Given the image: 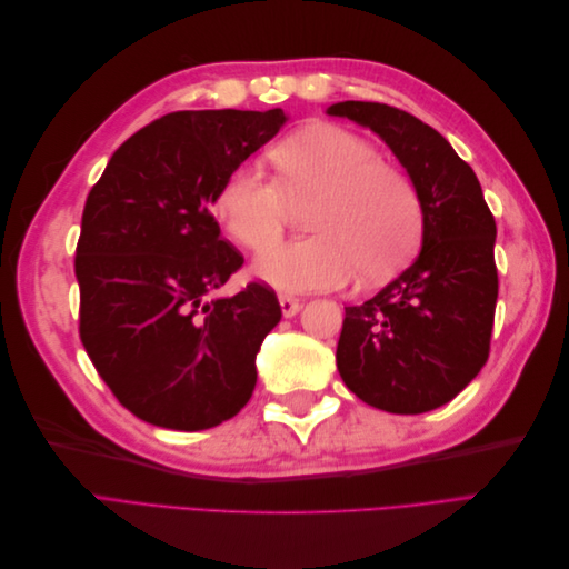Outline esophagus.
<instances>
[{"label": "esophagus", "instance_id": "esophagus-1", "mask_svg": "<svg viewBox=\"0 0 569 569\" xmlns=\"http://www.w3.org/2000/svg\"><path fill=\"white\" fill-rule=\"evenodd\" d=\"M280 308H282V316L291 318L301 311V301L297 297H289V295H280Z\"/></svg>", "mask_w": 569, "mask_h": 569}]
</instances>
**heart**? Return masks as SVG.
<instances>
[{"instance_id": "obj_1", "label": "heart", "mask_w": 569, "mask_h": 569, "mask_svg": "<svg viewBox=\"0 0 569 569\" xmlns=\"http://www.w3.org/2000/svg\"><path fill=\"white\" fill-rule=\"evenodd\" d=\"M274 178L242 163L220 182L213 211L247 249H263L284 230L291 203L313 199L306 226L256 258L263 282L284 291L349 284L360 272L382 280L410 261L422 237V201L401 168L341 126L316 123L270 149Z\"/></svg>"}]
</instances>
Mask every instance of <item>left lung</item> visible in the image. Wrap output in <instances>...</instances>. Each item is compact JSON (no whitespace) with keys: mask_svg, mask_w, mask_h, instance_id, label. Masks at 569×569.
<instances>
[{"mask_svg":"<svg viewBox=\"0 0 569 569\" xmlns=\"http://www.w3.org/2000/svg\"><path fill=\"white\" fill-rule=\"evenodd\" d=\"M330 116L377 132L422 201L416 263L360 306H343L337 368L360 401L418 416L468 387L491 349L498 299L496 220L475 170L420 118L377 101H339Z\"/></svg>","mask_w":569,"mask_h":569,"instance_id":"obj_1","label":"left lung"}]
</instances>
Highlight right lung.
<instances>
[{
    "mask_svg": "<svg viewBox=\"0 0 569 569\" xmlns=\"http://www.w3.org/2000/svg\"><path fill=\"white\" fill-rule=\"evenodd\" d=\"M284 111H176L116 149L90 189L76 247L80 341L120 406L197 432L234 418L256 353L282 318L249 282L213 297L244 263L211 203L230 170L284 126Z\"/></svg>",
    "mask_w": 569,
    "mask_h": 569,
    "instance_id": "1",
    "label": "right lung"
}]
</instances>
